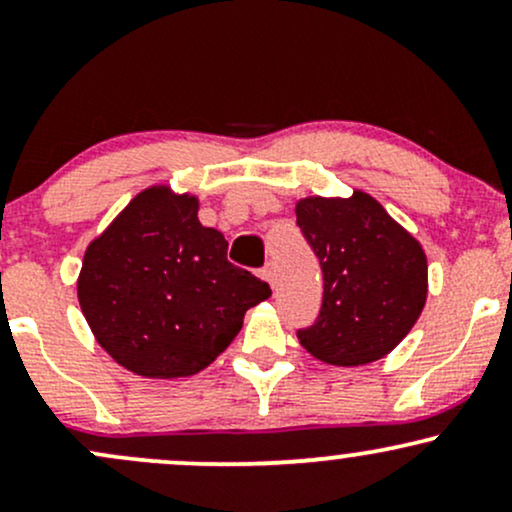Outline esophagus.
<instances>
[{
	"label": "esophagus",
	"instance_id": "esophagus-1",
	"mask_svg": "<svg viewBox=\"0 0 512 512\" xmlns=\"http://www.w3.org/2000/svg\"><path fill=\"white\" fill-rule=\"evenodd\" d=\"M262 279L267 281L269 286H274V284H276V269H274V264H272V262L264 264V269H262Z\"/></svg>",
	"mask_w": 512,
	"mask_h": 512
}]
</instances>
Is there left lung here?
<instances>
[{
    "instance_id": "1",
    "label": "left lung",
    "mask_w": 512,
    "mask_h": 512,
    "mask_svg": "<svg viewBox=\"0 0 512 512\" xmlns=\"http://www.w3.org/2000/svg\"><path fill=\"white\" fill-rule=\"evenodd\" d=\"M296 221L325 279L315 325L298 342L330 366H366L390 354L428 296L426 252L368 192L303 197Z\"/></svg>"
}]
</instances>
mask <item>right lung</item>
<instances>
[{"label": "right lung", "instance_id": "add662e5", "mask_svg": "<svg viewBox=\"0 0 512 512\" xmlns=\"http://www.w3.org/2000/svg\"><path fill=\"white\" fill-rule=\"evenodd\" d=\"M199 197L151 185L88 243L76 279L81 313L115 363L142 378H187L236 339L269 284L226 260Z\"/></svg>", "mask_w": 512, "mask_h": 512}]
</instances>
